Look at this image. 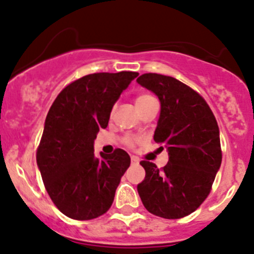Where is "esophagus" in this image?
I'll return each instance as SVG.
<instances>
[{
    "mask_svg": "<svg viewBox=\"0 0 254 254\" xmlns=\"http://www.w3.org/2000/svg\"><path fill=\"white\" fill-rule=\"evenodd\" d=\"M131 162L132 164H137L139 162V159L136 156H131Z\"/></svg>",
    "mask_w": 254,
    "mask_h": 254,
    "instance_id": "1",
    "label": "esophagus"
}]
</instances>
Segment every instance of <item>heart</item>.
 Instances as JSON below:
<instances>
[{
    "label": "heart",
    "instance_id": "b5f03b06",
    "mask_svg": "<svg viewBox=\"0 0 254 254\" xmlns=\"http://www.w3.org/2000/svg\"><path fill=\"white\" fill-rule=\"evenodd\" d=\"M152 102H156V100H155L154 98L151 97V95L141 94V95H139L136 99H135V105H136V109L139 110V109H141V108L146 107L147 104H150V103H152ZM124 141H125V144L132 145V142H134V139H132V137H130V136H127L124 139Z\"/></svg>",
    "mask_w": 254,
    "mask_h": 254
}]
</instances>
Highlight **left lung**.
<instances>
[{
  "mask_svg": "<svg viewBox=\"0 0 254 254\" xmlns=\"http://www.w3.org/2000/svg\"><path fill=\"white\" fill-rule=\"evenodd\" d=\"M136 82L159 98L161 109L154 140L169 154L162 170L150 161L140 162L146 174L137 192L152 215L185 217L205 201L220 170L217 122L205 99L176 78L146 73Z\"/></svg>",
  "mask_w": 254,
  "mask_h": 254,
  "instance_id": "left-lung-1",
  "label": "left lung"
}]
</instances>
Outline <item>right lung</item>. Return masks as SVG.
I'll list each match as a JSON object with an SVG mask.
<instances>
[{
	"instance_id": "obj_1",
	"label": "right lung",
	"mask_w": 254,
	"mask_h": 254,
	"mask_svg": "<svg viewBox=\"0 0 254 254\" xmlns=\"http://www.w3.org/2000/svg\"><path fill=\"white\" fill-rule=\"evenodd\" d=\"M136 72L94 73L59 93L52 104L37 150V165L47 192L62 213L93 220L107 212L120 179L130 166L127 151L94 154V140L105 129L120 94Z\"/></svg>"
}]
</instances>
